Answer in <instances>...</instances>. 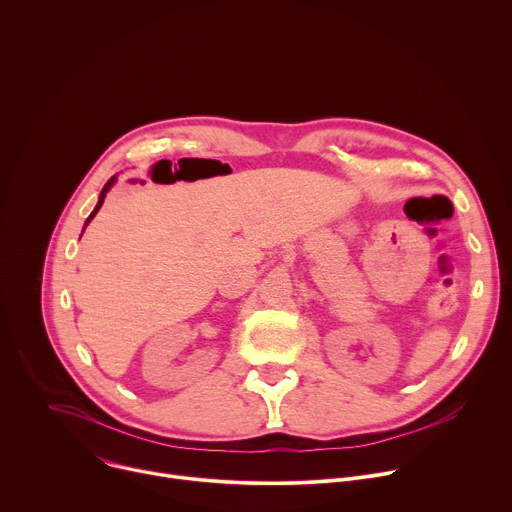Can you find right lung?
<instances>
[{
  "mask_svg": "<svg viewBox=\"0 0 512 512\" xmlns=\"http://www.w3.org/2000/svg\"><path fill=\"white\" fill-rule=\"evenodd\" d=\"M115 182H117V176H113V178H111V180H109V182H107V184H105V186H103V190H101V194H99V202H97V206H95V210H93V212H91V214H89V218H87V221H85V227H87V225H89V223H91V221H93V218H95V214H97V212H99V208H101V206H103V200H105V196H107V192H109V190H111V186H113V184H115ZM83 231H85V229H83Z\"/></svg>",
  "mask_w": 512,
  "mask_h": 512,
  "instance_id": "right-lung-1",
  "label": "right lung"
}]
</instances>
